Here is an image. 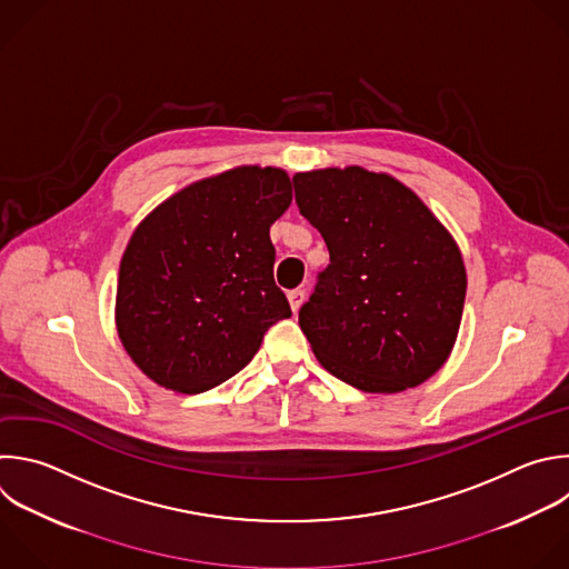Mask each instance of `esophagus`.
Wrapping results in <instances>:
<instances>
[{
	"instance_id": "esophagus-1",
	"label": "esophagus",
	"mask_w": 569,
	"mask_h": 569,
	"mask_svg": "<svg viewBox=\"0 0 569 569\" xmlns=\"http://www.w3.org/2000/svg\"><path fill=\"white\" fill-rule=\"evenodd\" d=\"M303 299H306V292H303V290H290V292H288V301H290L292 312H299V308L303 306Z\"/></svg>"
}]
</instances>
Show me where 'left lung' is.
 I'll use <instances>...</instances> for the list:
<instances>
[{"instance_id":"8db88e82","label":"left lung","mask_w":569,"mask_h":569,"mask_svg":"<svg viewBox=\"0 0 569 569\" xmlns=\"http://www.w3.org/2000/svg\"><path fill=\"white\" fill-rule=\"evenodd\" d=\"M299 212L330 252L299 326L319 363L366 393H400L442 368L458 337L467 272L458 243L389 173H295Z\"/></svg>"}]
</instances>
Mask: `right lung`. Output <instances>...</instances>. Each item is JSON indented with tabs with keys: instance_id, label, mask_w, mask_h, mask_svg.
Listing matches in <instances>:
<instances>
[{
	"instance_id": "1",
	"label": "right lung",
	"mask_w": 569,
	"mask_h": 569,
	"mask_svg": "<svg viewBox=\"0 0 569 569\" xmlns=\"http://www.w3.org/2000/svg\"><path fill=\"white\" fill-rule=\"evenodd\" d=\"M290 203L283 169L243 164L187 184L136 228L120 261L116 328L149 380L178 393L214 389L292 315L270 241Z\"/></svg>"
}]
</instances>
